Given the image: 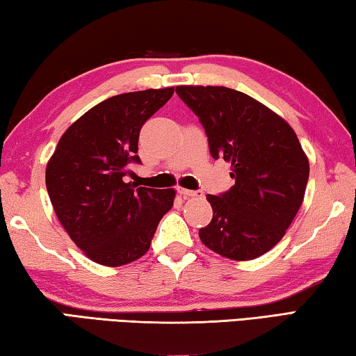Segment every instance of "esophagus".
Returning <instances> with one entry per match:
<instances>
[{"mask_svg":"<svg viewBox=\"0 0 356 356\" xmlns=\"http://www.w3.org/2000/svg\"><path fill=\"white\" fill-rule=\"evenodd\" d=\"M179 193L184 197H202V191L201 190H186V188H179Z\"/></svg>","mask_w":356,"mask_h":356,"instance_id":"obj_1","label":"esophagus"}]
</instances>
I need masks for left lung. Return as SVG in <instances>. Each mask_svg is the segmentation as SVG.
I'll list each match as a JSON object with an SVG mask.
<instances>
[{"label":"left lung","mask_w":356,"mask_h":356,"mask_svg":"<svg viewBox=\"0 0 356 356\" xmlns=\"http://www.w3.org/2000/svg\"><path fill=\"white\" fill-rule=\"evenodd\" d=\"M200 118L213 159L231 163L236 185L207 195L210 225L200 229L209 250L232 261L265 254L284 237L305 197L309 160L293 129L261 102L225 86H177Z\"/></svg>","instance_id":"obj_1"}]
</instances>
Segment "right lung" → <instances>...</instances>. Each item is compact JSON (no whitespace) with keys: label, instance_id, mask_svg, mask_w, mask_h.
Returning <instances> with one entry per match:
<instances>
[{"label":"right lung","instance_id":"right-lung-1","mask_svg":"<svg viewBox=\"0 0 356 356\" xmlns=\"http://www.w3.org/2000/svg\"><path fill=\"white\" fill-rule=\"evenodd\" d=\"M174 88L125 92L100 102L59 138L45 170L47 191L65 232L84 256L120 267L146 254L176 190L125 182L141 163L143 124L172 97Z\"/></svg>","mask_w":356,"mask_h":356}]
</instances>
